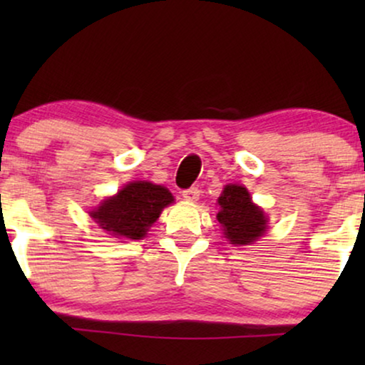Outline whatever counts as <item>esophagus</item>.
Here are the masks:
<instances>
[{"instance_id": "1", "label": "esophagus", "mask_w": 365, "mask_h": 365, "mask_svg": "<svg viewBox=\"0 0 365 365\" xmlns=\"http://www.w3.org/2000/svg\"><path fill=\"white\" fill-rule=\"evenodd\" d=\"M199 192L201 191H199L197 187H189V189H186V191H182V197L189 202H196L199 199Z\"/></svg>"}]
</instances>
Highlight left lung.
Wrapping results in <instances>:
<instances>
[{
  "mask_svg": "<svg viewBox=\"0 0 365 365\" xmlns=\"http://www.w3.org/2000/svg\"><path fill=\"white\" fill-rule=\"evenodd\" d=\"M217 221L224 237L234 246H247L262 237L267 231V216L256 204L244 186L227 184L217 199Z\"/></svg>",
  "mask_w": 365,
  "mask_h": 365,
  "instance_id": "obj_1",
  "label": "left lung"
}]
</instances>
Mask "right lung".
Listing matches in <instances>:
<instances>
[{
	"instance_id": "1",
	"label": "right lung",
	"mask_w": 365,
	"mask_h": 365,
	"mask_svg": "<svg viewBox=\"0 0 365 365\" xmlns=\"http://www.w3.org/2000/svg\"><path fill=\"white\" fill-rule=\"evenodd\" d=\"M174 202L169 189L148 181L128 182L114 196L104 199L89 216L99 227L118 239H143L163 209Z\"/></svg>"
}]
</instances>
